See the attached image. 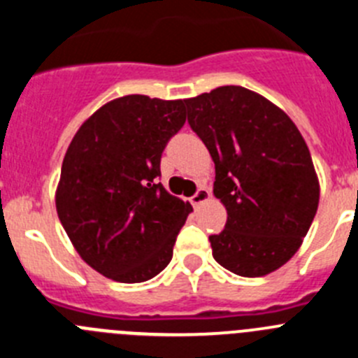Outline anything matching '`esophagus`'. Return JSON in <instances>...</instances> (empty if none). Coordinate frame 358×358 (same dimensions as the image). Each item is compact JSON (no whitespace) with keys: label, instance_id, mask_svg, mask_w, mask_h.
<instances>
[{"label":"esophagus","instance_id":"1","mask_svg":"<svg viewBox=\"0 0 358 358\" xmlns=\"http://www.w3.org/2000/svg\"><path fill=\"white\" fill-rule=\"evenodd\" d=\"M208 199H210V192H208L206 188H199L197 192L189 197V202H192L194 206H199V204H202V202L208 201Z\"/></svg>","mask_w":358,"mask_h":358}]
</instances>
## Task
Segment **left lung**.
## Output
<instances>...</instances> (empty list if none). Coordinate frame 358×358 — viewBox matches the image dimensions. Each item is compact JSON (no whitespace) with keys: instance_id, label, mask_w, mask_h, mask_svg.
<instances>
[{"instance_id":"obj_1","label":"left lung","mask_w":358,"mask_h":358,"mask_svg":"<svg viewBox=\"0 0 358 358\" xmlns=\"http://www.w3.org/2000/svg\"><path fill=\"white\" fill-rule=\"evenodd\" d=\"M185 103L215 161V197L227 210L224 231L210 236L213 258L243 278L273 273L299 249L317 211V176L301 132L280 107L240 85Z\"/></svg>"}]
</instances>
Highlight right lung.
Masks as SVG:
<instances>
[{"label": "right lung", "instance_id": "add662e5", "mask_svg": "<svg viewBox=\"0 0 358 358\" xmlns=\"http://www.w3.org/2000/svg\"><path fill=\"white\" fill-rule=\"evenodd\" d=\"M185 122V100L127 94L100 107L69 143L57 213L82 260L110 280L141 283L172 260L192 206L156 179Z\"/></svg>", "mask_w": 358, "mask_h": 358}]
</instances>
